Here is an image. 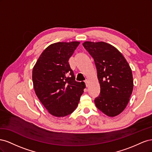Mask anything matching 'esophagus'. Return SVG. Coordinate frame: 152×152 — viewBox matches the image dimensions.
<instances>
[{"label":"esophagus","instance_id":"1","mask_svg":"<svg viewBox=\"0 0 152 152\" xmlns=\"http://www.w3.org/2000/svg\"><path fill=\"white\" fill-rule=\"evenodd\" d=\"M85 84H86V86H88V80H86L85 81Z\"/></svg>","mask_w":152,"mask_h":152}]
</instances>
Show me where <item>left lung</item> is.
<instances>
[{
  "instance_id": "1",
  "label": "left lung",
  "mask_w": 152,
  "mask_h": 152,
  "mask_svg": "<svg viewBox=\"0 0 152 152\" xmlns=\"http://www.w3.org/2000/svg\"><path fill=\"white\" fill-rule=\"evenodd\" d=\"M83 46L93 57L97 70L100 93L96 107L109 117L125 109L133 89L131 69L123 55L104 42H85Z\"/></svg>"
}]
</instances>
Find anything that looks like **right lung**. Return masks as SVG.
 <instances>
[{"instance_id":"obj_1","label":"right lung","mask_w":152,"mask_h":152,"mask_svg":"<svg viewBox=\"0 0 152 152\" xmlns=\"http://www.w3.org/2000/svg\"><path fill=\"white\" fill-rule=\"evenodd\" d=\"M79 42L50 45L39 58L32 72L35 94L48 112L65 117L77 107L85 84L75 80L68 60Z\"/></svg>"}]
</instances>
